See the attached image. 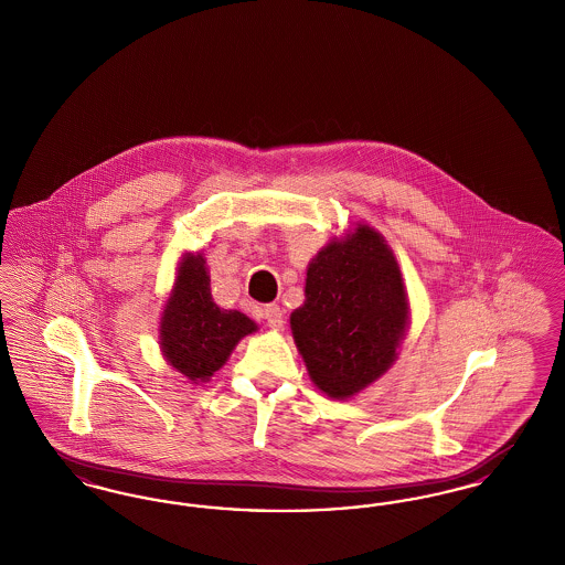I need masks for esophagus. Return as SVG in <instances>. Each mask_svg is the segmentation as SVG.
Listing matches in <instances>:
<instances>
[{"mask_svg": "<svg viewBox=\"0 0 565 565\" xmlns=\"http://www.w3.org/2000/svg\"><path fill=\"white\" fill-rule=\"evenodd\" d=\"M263 316L267 320V326L273 328V330H281L284 328V311L279 309V305H267Z\"/></svg>", "mask_w": 565, "mask_h": 565, "instance_id": "esophagus-1", "label": "esophagus"}]
</instances>
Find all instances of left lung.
<instances>
[{
	"instance_id": "obj_1",
	"label": "left lung",
	"mask_w": 565,
	"mask_h": 565,
	"mask_svg": "<svg viewBox=\"0 0 565 565\" xmlns=\"http://www.w3.org/2000/svg\"><path fill=\"white\" fill-rule=\"evenodd\" d=\"M403 273L392 247L358 222L311 258L305 300L290 328L313 385L350 401L385 375L411 322Z\"/></svg>"
}]
</instances>
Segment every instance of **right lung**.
Segmentation results:
<instances>
[{
	"label": "right lung",
	"instance_id": "obj_1",
	"mask_svg": "<svg viewBox=\"0 0 565 565\" xmlns=\"http://www.w3.org/2000/svg\"><path fill=\"white\" fill-rule=\"evenodd\" d=\"M210 281L203 254H182L159 322L162 358L192 383L210 381L243 337L258 330L242 311L220 309Z\"/></svg>",
	"mask_w": 565,
	"mask_h": 565
}]
</instances>
